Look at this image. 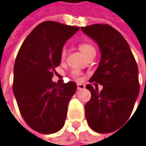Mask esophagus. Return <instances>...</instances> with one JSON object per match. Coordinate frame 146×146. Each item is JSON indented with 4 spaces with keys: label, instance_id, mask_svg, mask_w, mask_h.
Segmentation results:
<instances>
[{
    "label": "esophagus",
    "instance_id": "1",
    "mask_svg": "<svg viewBox=\"0 0 146 146\" xmlns=\"http://www.w3.org/2000/svg\"><path fill=\"white\" fill-rule=\"evenodd\" d=\"M85 87H86V86H85L84 84H81V83H79V84H77V88H78L79 90L85 89Z\"/></svg>",
    "mask_w": 146,
    "mask_h": 146
}]
</instances>
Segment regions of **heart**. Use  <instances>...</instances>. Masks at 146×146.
Segmentation results:
<instances>
[{"instance_id": "b5f03b06", "label": "heart", "mask_w": 146, "mask_h": 146, "mask_svg": "<svg viewBox=\"0 0 146 146\" xmlns=\"http://www.w3.org/2000/svg\"><path fill=\"white\" fill-rule=\"evenodd\" d=\"M79 48L80 50L81 51V53L84 54V56L86 57V55L90 54H92L94 53L96 54V50H95V47L93 46L92 45L89 44V43H81L80 46H79ZM66 49L64 47L62 50H61V53H60V59L61 60H64L66 59ZM72 75L74 77L75 80H80L81 79V72L79 71V70H74L72 71Z\"/></svg>"}]
</instances>
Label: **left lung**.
Returning a JSON list of instances; mask_svg holds the SVG:
<instances>
[{
    "label": "left lung",
    "mask_w": 146,
    "mask_h": 146,
    "mask_svg": "<svg viewBox=\"0 0 146 146\" xmlns=\"http://www.w3.org/2000/svg\"><path fill=\"white\" fill-rule=\"evenodd\" d=\"M81 30L98 44L101 54L90 82L103 86L99 92L97 87L86 85L92 97L85 106L86 119L93 131L108 133L131 114L139 93V68L129 44L115 28L94 24Z\"/></svg>",
    "instance_id": "left-lung-1"
}]
</instances>
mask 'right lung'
Here are the masks:
<instances>
[{"instance_id":"add662e5","label":"right lung","mask_w":146,"mask_h":146,"mask_svg":"<svg viewBox=\"0 0 146 146\" xmlns=\"http://www.w3.org/2000/svg\"><path fill=\"white\" fill-rule=\"evenodd\" d=\"M79 29L44 21L27 35L18 52L14 66L15 97L22 118L38 132L54 133L65 124L77 85L74 81L56 85L52 78L60 64L66 41Z\"/></svg>"}]
</instances>
